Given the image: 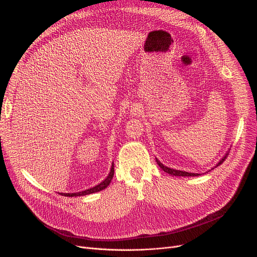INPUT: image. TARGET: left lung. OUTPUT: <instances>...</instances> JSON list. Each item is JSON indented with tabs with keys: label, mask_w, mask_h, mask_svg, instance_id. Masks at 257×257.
<instances>
[{
	"label": "left lung",
	"mask_w": 257,
	"mask_h": 257,
	"mask_svg": "<svg viewBox=\"0 0 257 257\" xmlns=\"http://www.w3.org/2000/svg\"><path fill=\"white\" fill-rule=\"evenodd\" d=\"M227 153H228V151L223 155V157L222 159L216 164V166L214 167V168H216V167H218L219 165H221L224 161H225V159L227 157ZM156 160V163H157V165L160 166V168L161 169H163V171H165L166 173H168V174H170V175H172V176H179V177H194V176H200L201 174H197V173H188V172H185V171H180V170H175V169H171V168H168V167H166L165 165H163L159 160L157 159H155ZM214 168H212L211 170H213ZM211 170H209V171H211ZM208 171V172H209Z\"/></svg>",
	"instance_id": "obj_1"
}]
</instances>
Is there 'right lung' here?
I'll return each instance as SVG.
<instances>
[{
  "label": "right lung",
  "instance_id": "obj_1",
  "mask_svg": "<svg viewBox=\"0 0 257 257\" xmlns=\"http://www.w3.org/2000/svg\"><path fill=\"white\" fill-rule=\"evenodd\" d=\"M113 176H114V163H112V166H111V170H110V173L108 174L107 178L105 180H103L100 184H97L91 188H88L86 190H83V191H79V192H73V193H60L62 195H65V196H82V195H87V194H90V193H94V192H97V191H101L103 189H105L112 181L113 179Z\"/></svg>",
  "mask_w": 257,
  "mask_h": 257
}]
</instances>
